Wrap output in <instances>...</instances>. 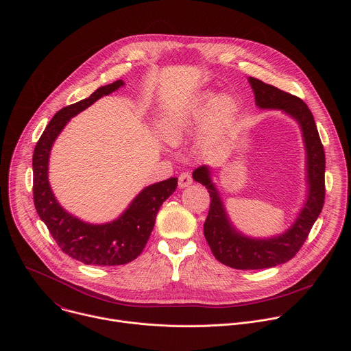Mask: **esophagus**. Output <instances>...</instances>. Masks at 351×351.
I'll return each mask as SVG.
<instances>
[{"instance_id":"esophagus-1","label":"esophagus","mask_w":351,"mask_h":351,"mask_svg":"<svg viewBox=\"0 0 351 351\" xmlns=\"http://www.w3.org/2000/svg\"><path fill=\"white\" fill-rule=\"evenodd\" d=\"M193 183V178L190 172H183L179 175V187L184 189Z\"/></svg>"}]
</instances>
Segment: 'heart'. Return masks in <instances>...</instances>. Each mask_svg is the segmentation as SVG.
<instances>
[{
    "instance_id": "b5f03b06",
    "label": "heart",
    "mask_w": 351,
    "mask_h": 351,
    "mask_svg": "<svg viewBox=\"0 0 351 351\" xmlns=\"http://www.w3.org/2000/svg\"><path fill=\"white\" fill-rule=\"evenodd\" d=\"M234 110L236 103L229 94H219L215 98L213 94H203L190 106L168 112L161 119L160 132L168 143L178 144L197 125L210 118L213 130L218 132L232 119Z\"/></svg>"
}]
</instances>
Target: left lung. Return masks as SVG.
Here are the masks:
<instances>
[{
    "mask_svg": "<svg viewBox=\"0 0 351 351\" xmlns=\"http://www.w3.org/2000/svg\"><path fill=\"white\" fill-rule=\"evenodd\" d=\"M256 95V104L263 110H279L297 121L303 133L307 156L308 195L294 223L282 234L268 239L248 237L234 229L223 203L211 180L207 165L198 167L193 179L208 189L211 204L204 222V236L214 257L234 269L272 268L291 260L319 217L325 202V153L314 117L302 98L291 95L256 77H248Z\"/></svg>",
    "mask_w": 351,
    "mask_h": 351,
    "instance_id": "1",
    "label": "left lung"
}]
</instances>
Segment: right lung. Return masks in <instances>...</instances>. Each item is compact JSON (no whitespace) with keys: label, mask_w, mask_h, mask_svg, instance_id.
<instances>
[{"label":"right lung","mask_w":351,"mask_h":351,"mask_svg":"<svg viewBox=\"0 0 351 351\" xmlns=\"http://www.w3.org/2000/svg\"><path fill=\"white\" fill-rule=\"evenodd\" d=\"M123 84L117 80L98 87L88 98L58 111L44 129L33 153V198L37 214L62 252L86 265H123L137 258L153 232L160 207L178 186V178L147 186L119 218L101 225L83 222L57 202L48 182V160L56 138L72 117Z\"/></svg>","instance_id":"add662e5"}]
</instances>
